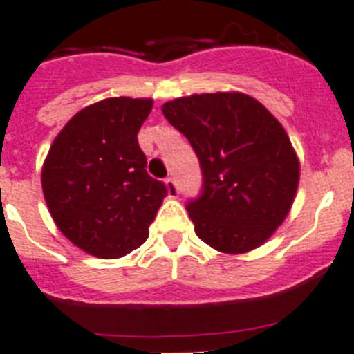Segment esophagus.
I'll return each instance as SVG.
<instances>
[{"instance_id": "esophagus-1", "label": "esophagus", "mask_w": 354, "mask_h": 354, "mask_svg": "<svg viewBox=\"0 0 354 354\" xmlns=\"http://www.w3.org/2000/svg\"><path fill=\"white\" fill-rule=\"evenodd\" d=\"M165 186H167L168 196H171V198H175V196L179 195V186H177V183H175V179H171V177H168V179L165 180Z\"/></svg>"}]
</instances>
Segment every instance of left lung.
Here are the masks:
<instances>
[{
  "label": "left lung",
  "mask_w": 354,
  "mask_h": 354,
  "mask_svg": "<svg viewBox=\"0 0 354 354\" xmlns=\"http://www.w3.org/2000/svg\"><path fill=\"white\" fill-rule=\"evenodd\" d=\"M161 111L189 140L204 174V192L187 204L196 236L230 255L264 245L299 184L298 154L282 124L241 92L193 93Z\"/></svg>",
  "instance_id": "8db88e82"
}]
</instances>
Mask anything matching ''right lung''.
I'll return each instance as SVG.
<instances>
[{"label": "right lung", "instance_id": "obj_1", "mask_svg": "<svg viewBox=\"0 0 354 354\" xmlns=\"http://www.w3.org/2000/svg\"><path fill=\"white\" fill-rule=\"evenodd\" d=\"M152 99L109 97L77 111L42 165V192L60 232L88 255L124 257L149 237L167 187L147 174L138 131Z\"/></svg>", "mask_w": 354, "mask_h": 354}]
</instances>
